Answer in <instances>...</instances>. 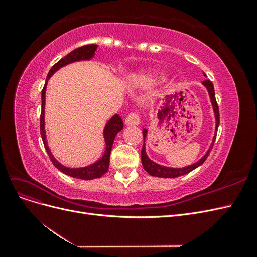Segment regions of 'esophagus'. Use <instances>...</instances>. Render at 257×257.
<instances>
[{
    "label": "esophagus",
    "instance_id": "esophagus-1",
    "mask_svg": "<svg viewBox=\"0 0 257 257\" xmlns=\"http://www.w3.org/2000/svg\"><path fill=\"white\" fill-rule=\"evenodd\" d=\"M139 123H141V119H139V116H138L137 113L132 112L126 116L125 125H127V126H137Z\"/></svg>",
    "mask_w": 257,
    "mask_h": 257
}]
</instances>
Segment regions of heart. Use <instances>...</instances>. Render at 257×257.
<instances>
[{
  "label": "heart",
  "instance_id": "1",
  "mask_svg": "<svg viewBox=\"0 0 257 257\" xmlns=\"http://www.w3.org/2000/svg\"><path fill=\"white\" fill-rule=\"evenodd\" d=\"M163 76L162 74H159V73H154V74H148V75H145L142 77V79L148 83H155L158 80L162 79Z\"/></svg>",
  "mask_w": 257,
  "mask_h": 257
}]
</instances>
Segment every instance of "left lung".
<instances>
[{
	"instance_id": "8db88e82",
	"label": "left lung",
	"mask_w": 257,
	"mask_h": 257,
	"mask_svg": "<svg viewBox=\"0 0 257 257\" xmlns=\"http://www.w3.org/2000/svg\"><path fill=\"white\" fill-rule=\"evenodd\" d=\"M204 76L206 77L205 74H204ZM203 85L208 91L209 98H210V102H211V105H212L214 119H215V132H214V135H213V138H212V143H211V145H210L208 151L206 152L204 157L201 158L200 160H198L196 163H194V164L189 165V166L182 167V168H174V167H167V166L160 165V164H158V163H155L152 160H150L149 157L147 155V152H146V138H147V134H148V130L144 128L143 130L144 146H143V149H142V163H143V166H144L145 170L149 175L154 176V177H160V178H177V177H180L182 175H185V174L192 172V170L197 168L198 166H200L206 161V159L208 158L209 152L211 151L213 144H214V141H215L216 131H217V127H219V124H220V113H219V107H217L216 100H215L214 88H213L212 82L207 79V80L203 81Z\"/></svg>"
}]
</instances>
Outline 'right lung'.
<instances>
[{"label":"right lung","instance_id":"obj_1","mask_svg":"<svg viewBox=\"0 0 257 257\" xmlns=\"http://www.w3.org/2000/svg\"><path fill=\"white\" fill-rule=\"evenodd\" d=\"M97 49V45H85L82 47L77 48L69 52L67 56L62 58L59 62L54 64L51 69L49 71L47 78H46V82L42 91V113H41V135L43 143L45 146V149L47 151L51 162L53 165L56 166L60 172L63 174L77 178V179H83V180H92V179L100 178L103 175H105L108 172V167H109V159H110V152L111 148L114 142L115 135L119 133V132L123 128V121L118 114H114L113 116L108 120L106 125L103 131V136L105 141V151L103 157L99 160H97L95 163L84 167H78V168H71L62 165L61 163L53 157V154L50 150V148L47 143V135H46V130H45V100H46V89H47V83L50 77L59 71L60 68L64 67L68 64L74 63V62H79V61H90L91 59L94 58L95 51Z\"/></svg>","mask_w":257,"mask_h":257}]
</instances>
